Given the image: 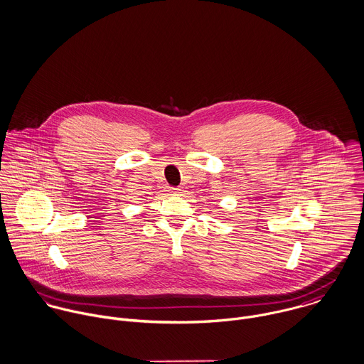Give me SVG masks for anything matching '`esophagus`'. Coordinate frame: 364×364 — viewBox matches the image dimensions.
<instances>
[{
  "instance_id": "34e87169",
  "label": "esophagus",
  "mask_w": 364,
  "mask_h": 364,
  "mask_svg": "<svg viewBox=\"0 0 364 364\" xmlns=\"http://www.w3.org/2000/svg\"><path fill=\"white\" fill-rule=\"evenodd\" d=\"M169 193L171 195H178V193H181V189L179 188H169Z\"/></svg>"
}]
</instances>
